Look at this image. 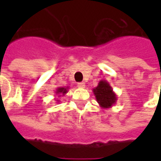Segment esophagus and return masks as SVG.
Returning a JSON list of instances; mask_svg holds the SVG:
<instances>
[{
	"label": "esophagus",
	"instance_id": "obj_1",
	"mask_svg": "<svg viewBox=\"0 0 161 161\" xmlns=\"http://www.w3.org/2000/svg\"><path fill=\"white\" fill-rule=\"evenodd\" d=\"M77 87L81 88V89H84V88H85V84H84V82H82V83H78V84H77Z\"/></svg>",
	"mask_w": 161,
	"mask_h": 161
}]
</instances>
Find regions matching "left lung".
Segmentation results:
<instances>
[{
    "label": "left lung",
    "mask_w": 161,
    "mask_h": 161,
    "mask_svg": "<svg viewBox=\"0 0 161 161\" xmlns=\"http://www.w3.org/2000/svg\"><path fill=\"white\" fill-rule=\"evenodd\" d=\"M92 91L98 104L103 108H111L117 101V96L113 91L109 83L106 80L99 81L97 86Z\"/></svg>",
    "instance_id": "obj_1"
}]
</instances>
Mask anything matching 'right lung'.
I'll use <instances>...</instances> for the list:
<instances>
[{"label":"right lung","mask_w":161,"mask_h":161,"mask_svg":"<svg viewBox=\"0 0 161 161\" xmlns=\"http://www.w3.org/2000/svg\"><path fill=\"white\" fill-rule=\"evenodd\" d=\"M68 90H69V87L67 86V87H58L56 89V91H55V93L56 95H58V97H62V96H64V95L66 94L67 92H68ZM58 99V98H57ZM57 103H59V100H56Z\"/></svg>","instance_id":"obj_1"}]
</instances>
